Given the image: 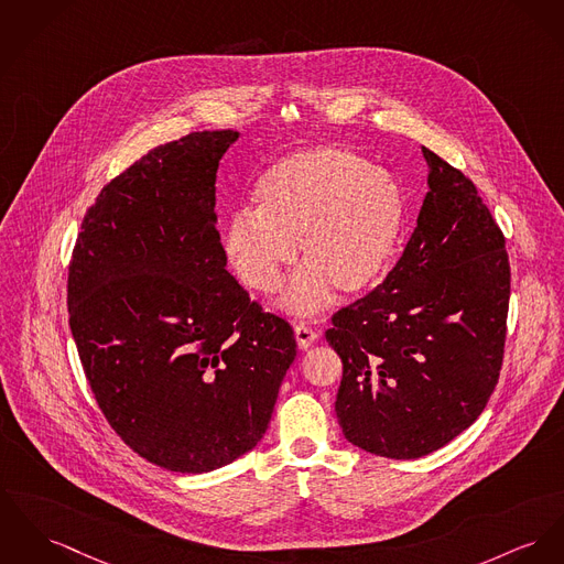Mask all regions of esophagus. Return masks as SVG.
Listing matches in <instances>:
<instances>
[{"mask_svg":"<svg viewBox=\"0 0 564 564\" xmlns=\"http://www.w3.org/2000/svg\"><path fill=\"white\" fill-rule=\"evenodd\" d=\"M318 338V334L312 329V327H307V325H303L300 323L297 327H295V339H297V346H300L301 350H305V348H310L314 341Z\"/></svg>","mask_w":564,"mask_h":564,"instance_id":"34e87169","label":"esophagus"}]
</instances>
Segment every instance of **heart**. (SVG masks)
Returning a JSON list of instances; mask_svg holds the SVG:
<instances>
[{"instance_id":"heart-1","label":"heart","mask_w":564,"mask_h":564,"mask_svg":"<svg viewBox=\"0 0 564 564\" xmlns=\"http://www.w3.org/2000/svg\"><path fill=\"white\" fill-rule=\"evenodd\" d=\"M257 212H237L225 228V252L239 282L275 293L284 269L301 267L284 305L321 310L334 286L341 295L372 289L391 261L402 225L400 184L357 151L314 145L273 162L254 189Z\"/></svg>"}]
</instances>
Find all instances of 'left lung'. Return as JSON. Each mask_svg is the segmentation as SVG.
<instances>
[{
	"label": "left lung",
	"mask_w": 564,
	"mask_h": 564,
	"mask_svg": "<svg viewBox=\"0 0 564 564\" xmlns=\"http://www.w3.org/2000/svg\"><path fill=\"white\" fill-rule=\"evenodd\" d=\"M416 228L400 261L332 316L341 359L344 436L375 455L414 459L484 413L498 382L511 267L505 235L475 184L434 151Z\"/></svg>",
	"instance_id": "left-lung-1"
}]
</instances>
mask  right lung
Listing matches in <instances>:
<instances>
[{"label":"right lung","instance_id":"1","mask_svg":"<svg viewBox=\"0 0 564 564\" xmlns=\"http://www.w3.org/2000/svg\"><path fill=\"white\" fill-rule=\"evenodd\" d=\"M235 130L189 132L100 189L68 267L91 393L151 464L209 473L257 447L297 344L226 271L216 173Z\"/></svg>","mask_w":564,"mask_h":564}]
</instances>
